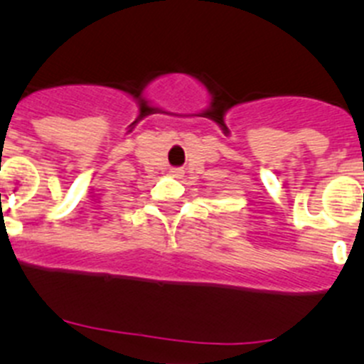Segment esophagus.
<instances>
[{
  "mask_svg": "<svg viewBox=\"0 0 364 364\" xmlns=\"http://www.w3.org/2000/svg\"><path fill=\"white\" fill-rule=\"evenodd\" d=\"M171 174L174 176V178H183L185 172H183V168H171Z\"/></svg>",
  "mask_w": 364,
  "mask_h": 364,
  "instance_id": "esophagus-1",
  "label": "esophagus"
}]
</instances>
